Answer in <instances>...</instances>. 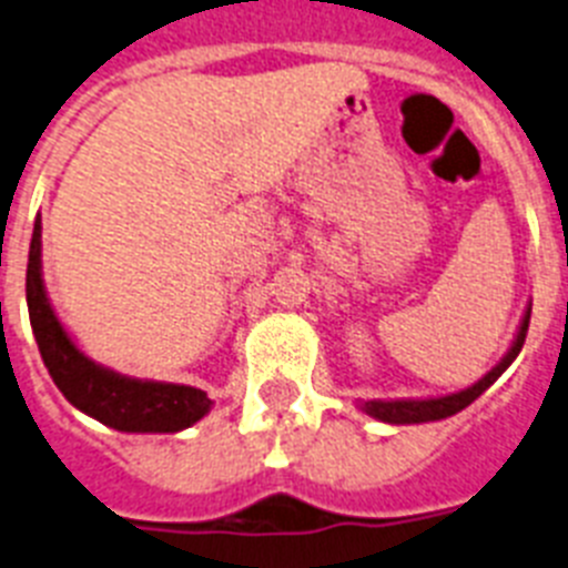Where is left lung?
Returning a JSON list of instances; mask_svg holds the SVG:
<instances>
[{
	"instance_id": "1",
	"label": "left lung",
	"mask_w": 568,
	"mask_h": 568,
	"mask_svg": "<svg viewBox=\"0 0 568 568\" xmlns=\"http://www.w3.org/2000/svg\"><path fill=\"white\" fill-rule=\"evenodd\" d=\"M528 321H531V308L526 312L523 323H519V335L514 341L511 352L499 361L483 381H476L474 387L462 389V393L454 395H445V398H430V402H366L364 409L369 413L373 418H381V422H389V424H422V422H438V418H447L465 409L468 404H474L485 389L499 378V375L511 366L514 357L519 355L523 349V343H526V332H528Z\"/></svg>"
}]
</instances>
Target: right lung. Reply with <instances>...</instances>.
Listing matches in <instances>:
<instances>
[{
	"label": "right lung",
	"mask_w": 568,
	"mask_h": 568,
	"mask_svg": "<svg viewBox=\"0 0 568 568\" xmlns=\"http://www.w3.org/2000/svg\"><path fill=\"white\" fill-rule=\"evenodd\" d=\"M40 231L37 219L28 251L26 297L33 337L60 393L78 409L123 433H175L199 422L211 409V398L202 389L123 378L74 349L42 288Z\"/></svg>",
	"instance_id": "1"
}]
</instances>
